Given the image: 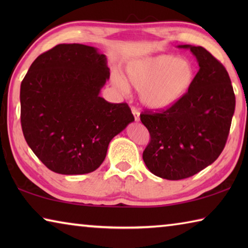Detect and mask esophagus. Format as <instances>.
Here are the masks:
<instances>
[{
	"label": "esophagus",
	"instance_id": "1",
	"mask_svg": "<svg viewBox=\"0 0 248 248\" xmlns=\"http://www.w3.org/2000/svg\"><path fill=\"white\" fill-rule=\"evenodd\" d=\"M131 111H132V115L134 116V120H136L137 123H138V121H139V119H140V112L138 111L134 107L131 108Z\"/></svg>",
	"mask_w": 248,
	"mask_h": 248
}]
</instances>
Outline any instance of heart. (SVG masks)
<instances>
[{"label":"heart","mask_w":248,"mask_h":248,"mask_svg":"<svg viewBox=\"0 0 248 248\" xmlns=\"http://www.w3.org/2000/svg\"><path fill=\"white\" fill-rule=\"evenodd\" d=\"M197 70L189 59L162 53L129 62L125 79L114 74L112 81L123 92L130 84L139 91L140 100L151 110H165L180 102L194 85Z\"/></svg>","instance_id":"heart-1"}]
</instances>
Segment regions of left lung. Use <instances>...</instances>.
I'll return each mask as SVG.
<instances>
[{"label": "left lung", "instance_id": "1", "mask_svg": "<svg viewBox=\"0 0 248 248\" xmlns=\"http://www.w3.org/2000/svg\"><path fill=\"white\" fill-rule=\"evenodd\" d=\"M177 48L189 49L197 59L194 85L173 107L140 116L151 136L143 161L151 173L169 180L194 176L219 157L235 110L233 87L222 63L200 46Z\"/></svg>", "mask_w": 248, "mask_h": 248}]
</instances>
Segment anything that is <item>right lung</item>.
Returning a JSON list of instances; mask_svg holds the SVG:
<instances>
[{
    "label": "right lung",
    "mask_w": 248,
    "mask_h": 248,
    "mask_svg": "<svg viewBox=\"0 0 248 248\" xmlns=\"http://www.w3.org/2000/svg\"><path fill=\"white\" fill-rule=\"evenodd\" d=\"M97 48L61 44L32 62L20 84V123L29 148L54 173L102 165L112 138L134 121L127 104L100 97L109 78Z\"/></svg>",
    "instance_id": "add662e5"
}]
</instances>
